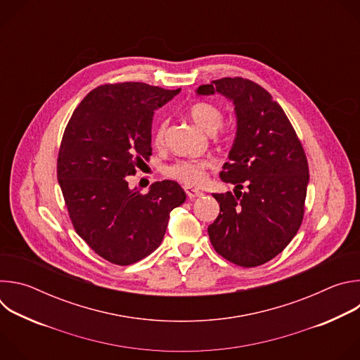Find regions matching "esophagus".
Instances as JSON below:
<instances>
[{"label": "esophagus", "mask_w": 360, "mask_h": 360, "mask_svg": "<svg viewBox=\"0 0 360 360\" xmlns=\"http://www.w3.org/2000/svg\"><path fill=\"white\" fill-rule=\"evenodd\" d=\"M185 192H186V195H188L189 199H195V198H199V196L203 195L200 191L193 189V188H191V186H185Z\"/></svg>", "instance_id": "obj_1"}]
</instances>
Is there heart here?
Wrapping results in <instances>:
<instances>
[{
	"label": "heart",
	"mask_w": 360,
	"mask_h": 360,
	"mask_svg": "<svg viewBox=\"0 0 360 360\" xmlns=\"http://www.w3.org/2000/svg\"><path fill=\"white\" fill-rule=\"evenodd\" d=\"M193 124L208 134H214L224 121V112L211 102H196L189 107L188 111ZM167 122H160L155 134H153V142L157 146L164 143ZM214 167L211 160H199V161H179L167 168V175L192 186H199L207 179V171Z\"/></svg>",
	"instance_id": "b5f03b06"
}]
</instances>
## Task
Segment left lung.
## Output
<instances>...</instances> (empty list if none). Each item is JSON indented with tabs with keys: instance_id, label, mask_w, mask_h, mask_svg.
Here are the masks:
<instances>
[{
	"instance_id": "8db88e82",
	"label": "left lung",
	"mask_w": 360,
	"mask_h": 360,
	"mask_svg": "<svg viewBox=\"0 0 360 360\" xmlns=\"http://www.w3.org/2000/svg\"><path fill=\"white\" fill-rule=\"evenodd\" d=\"M215 92L232 102L236 115L229 161L219 174L224 182L235 185V195L214 193L221 212L208 226L210 239L229 262L259 266L296 235L309 168L292 124L266 89L243 78H222L196 89L198 95ZM243 186L246 191H237Z\"/></svg>"
}]
</instances>
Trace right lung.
Here are the masks:
<instances>
[{"mask_svg": "<svg viewBox=\"0 0 360 360\" xmlns=\"http://www.w3.org/2000/svg\"><path fill=\"white\" fill-rule=\"evenodd\" d=\"M181 89L143 82L102 85L75 108L63 136L57 175L77 233L102 258L131 265L155 250L169 214L186 199L175 181L128 188L149 160L153 111Z\"/></svg>", "mask_w": 360, "mask_h": 360, "instance_id": "1", "label": "right lung"}]
</instances>
